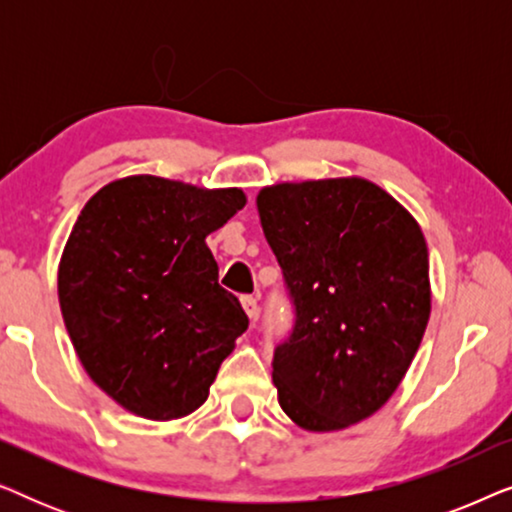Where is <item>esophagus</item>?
Masks as SVG:
<instances>
[{
	"label": "esophagus",
	"mask_w": 512,
	"mask_h": 512,
	"mask_svg": "<svg viewBox=\"0 0 512 512\" xmlns=\"http://www.w3.org/2000/svg\"><path fill=\"white\" fill-rule=\"evenodd\" d=\"M242 307L251 321H256L258 314H261V307H258V300L254 296H242Z\"/></svg>",
	"instance_id": "1"
}]
</instances>
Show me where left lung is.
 Listing matches in <instances>:
<instances>
[{
	"mask_svg": "<svg viewBox=\"0 0 512 512\" xmlns=\"http://www.w3.org/2000/svg\"><path fill=\"white\" fill-rule=\"evenodd\" d=\"M256 207L296 305L272 361L279 405L305 431L359 424L398 389L429 324L422 228L361 177L272 184Z\"/></svg>",
	"mask_w": 512,
	"mask_h": 512,
	"instance_id": "1",
	"label": "left lung"
}]
</instances>
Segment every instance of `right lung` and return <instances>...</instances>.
Masks as SVG:
<instances>
[{
  "label": "right lung",
  "mask_w": 512,
  "mask_h": 512,
  "mask_svg": "<svg viewBox=\"0 0 512 512\" xmlns=\"http://www.w3.org/2000/svg\"><path fill=\"white\" fill-rule=\"evenodd\" d=\"M244 205L242 188L132 174L81 209L58 265L60 310L81 366L123 410L170 422L207 401L249 319L205 240Z\"/></svg>",
  "instance_id": "add662e5"
}]
</instances>
